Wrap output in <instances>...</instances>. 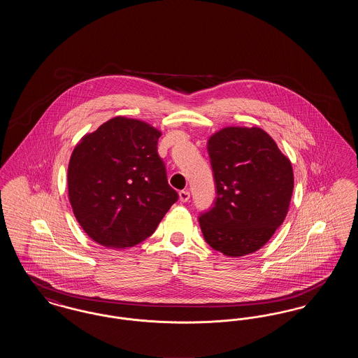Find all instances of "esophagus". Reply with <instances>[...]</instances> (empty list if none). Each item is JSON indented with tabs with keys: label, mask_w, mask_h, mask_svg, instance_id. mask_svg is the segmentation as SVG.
<instances>
[{
	"label": "esophagus",
	"mask_w": 358,
	"mask_h": 358,
	"mask_svg": "<svg viewBox=\"0 0 358 358\" xmlns=\"http://www.w3.org/2000/svg\"><path fill=\"white\" fill-rule=\"evenodd\" d=\"M178 196H180V201H181V203H187L189 199H190V193H189L187 190H181V192L178 193Z\"/></svg>",
	"instance_id": "1"
}]
</instances>
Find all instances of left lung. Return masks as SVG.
I'll list each match as a JSON object with an SVG mask.
<instances>
[{
    "mask_svg": "<svg viewBox=\"0 0 358 358\" xmlns=\"http://www.w3.org/2000/svg\"><path fill=\"white\" fill-rule=\"evenodd\" d=\"M216 185L200 215L205 241L225 256L260 250L285 222L294 190L289 158L259 127H225L208 141Z\"/></svg>",
    "mask_w": 358,
    "mask_h": 358,
    "instance_id": "8db88e82",
    "label": "left lung"
}]
</instances>
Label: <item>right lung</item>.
<instances>
[{
  "label": "right lung",
  "instance_id": "right-lung-1",
  "mask_svg": "<svg viewBox=\"0 0 358 358\" xmlns=\"http://www.w3.org/2000/svg\"><path fill=\"white\" fill-rule=\"evenodd\" d=\"M161 131L115 117L87 134L69 165V196L85 234L110 248L133 247L153 235L178 200L157 153Z\"/></svg>",
  "mask_w": 358,
  "mask_h": 358
}]
</instances>
